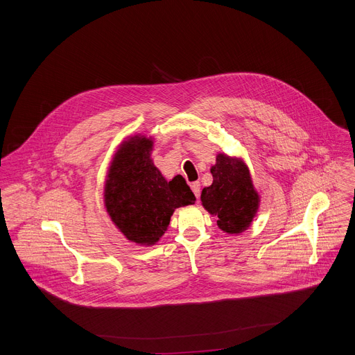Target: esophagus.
Segmentation results:
<instances>
[{"mask_svg": "<svg viewBox=\"0 0 355 355\" xmlns=\"http://www.w3.org/2000/svg\"><path fill=\"white\" fill-rule=\"evenodd\" d=\"M191 189H192V192L195 193V196H196V199H199V195H200V184L196 181V182H192L191 184Z\"/></svg>", "mask_w": 355, "mask_h": 355, "instance_id": "obj_1", "label": "esophagus"}]
</instances>
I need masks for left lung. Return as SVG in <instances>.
Returning a JSON list of instances; mask_svg holds the SVG:
<instances>
[{"instance_id":"left-lung-1","label":"left lung","mask_w":355,"mask_h":355,"mask_svg":"<svg viewBox=\"0 0 355 355\" xmlns=\"http://www.w3.org/2000/svg\"><path fill=\"white\" fill-rule=\"evenodd\" d=\"M214 182L202 189L204 208L218 219V226L229 233L244 232L259 209V193L252 187L247 166L226 155H218L211 168Z\"/></svg>"}]
</instances>
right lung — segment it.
<instances>
[{
    "instance_id": "add662e5",
    "label": "right lung",
    "mask_w": 355,
    "mask_h": 355,
    "mask_svg": "<svg viewBox=\"0 0 355 355\" xmlns=\"http://www.w3.org/2000/svg\"><path fill=\"white\" fill-rule=\"evenodd\" d=\"M153 141L135 136L125 141L111 163L105 207L112 222L137 244L151 245L164 234L173 212L192 205L195 195L181 175L167 181L150 159Z\"/></svg>"
}]
</instances>
